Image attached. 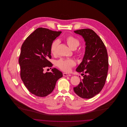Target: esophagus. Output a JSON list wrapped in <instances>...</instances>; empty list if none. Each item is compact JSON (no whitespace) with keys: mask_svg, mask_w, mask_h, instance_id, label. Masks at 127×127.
I'll return each mask as SVG.
<instances>
[{"mask_svg":"<svg viewBox=\"0 0 127 127\" xmlns=\"http://www.w3.org/2000/svg\"><path fill=\"white\" fill-rule=\"evenodd\" d=\"M63 75L64 77H70L71 76V75L69 74H67V73H63Z\"/></svg>","mask_w":127,"mask_h":127,"instance_id":"obj_1","label":"esophagus"}]
</instances>
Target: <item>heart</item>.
<instances>
[{"label": "heart", "mask_w": 127, "mask_h": 127, "mask_svg": "<svg viewBox=\"0 0 127 127\" xmlns=\"http://www.w3.org/2000/svg\"><path fill=\"white\" fill-rule=\"evenodd\" d=\"M66 41L68 46L72 49H76L80 44L79 40L72 36L66 37ZM59 43L60 41L58 40H55L52 43L50 47V51L52 54L56 53ZM57 65L61 70L65 72H69L71 67L75 65V62L71 59H61L57 62Z\"/></svg>", "instance_id": "1"}]
</instances>
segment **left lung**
I'll list each match as a JSON object with an SVG mask.
<instances>
[{
	"instance_id": "obj_1",
	"label": "left lung",
	"mask_w": 127,
	"mask_h": 127,
	"mask_svg": "<svg viewBox=\"0 0 127 127\" xmlns=\"http://www.w3.org/2000/svg\"><path fill=\"white\" fill-rule=\"evenodd\" d=\"M74 32L83 37L86 48L82 61L76 69L77 72L83 73V79L73 89L79 97L91 98L98 94L105 84L109 68L107 51L93 30L85 29Z\"/></svg>"
}]
</instances>
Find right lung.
I'll list each match as a JSON object with an SVG mask.
<instances>
[{
	"label": "right lung",
	"mask_w": 127,
	"mask_h": 127,
	"mask_svg": "<svg viewBox=\"0 0 127 127\" xmlns=\"http://www.w3.org/2000/svg\"><path fill=\"white\" fill-rule=\"evenodd\" d=\"M61 33V31L39 28L26 39L21 46L18 60L21 79L30 93L37 97L50 94L57 80L63 76L56 68L52 69V72H43L45 67L53 66L48 61L51 58L50 47Z\"/></svg>",
	"instance_id": "right-lung-1"
}]
</instances>
